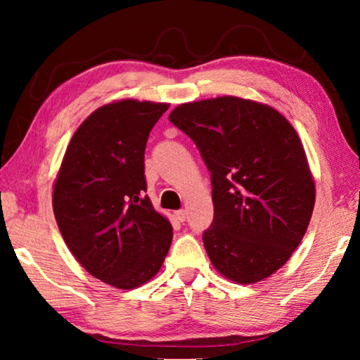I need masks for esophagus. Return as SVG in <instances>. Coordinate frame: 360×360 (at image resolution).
I'll return each mask as SVG.
<instances>
[{
  "label": "esophagus",
  "mask_w": 360,
  "mask_h": 360,
  "mask_svg": "<svg viewBox=\"0 0 360 360\" xmlns=\"http://www.w3.org/2000/svg\"><path fill=\"white\" fill-rule=\"evenodd\" d=\"M174 216H176V219H178L179 222H184L186 217H187V212L184 210H178V211L174 212Z\"/></svg>",
  "instance_id": "obj_1"
}]
</instances>
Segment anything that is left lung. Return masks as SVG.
<instances>
[{"label":"left lung","mask_w":360,"mask_h":360,"mask_svg":"<svg viewBox=\"0 0 360 360\" xmlns=\"http://www.w3.org/2000/svg\"><path fill=\"white\" fill-rule=\"evenodd\" d=\"M211 173L214 219L203 231L211 264L240 284L289 260L314 208V182L297 131L260 103L221 96L169 114Z\"/></svg>","instance_id":"left-lung-1"}]
</instances>
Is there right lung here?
I'll list each match as a JSON object with an SVG mask.
<instances>
[{"instance_id":"obj_1","label":"right lung","mask_w":360,"mask_h":360,"mask_svg":"<svg viewBox=\"0 0 360 360\" xmlns=\"http://www.w3.org/2000/svg\"><path fill=\"white\" fill-rule=\"evenodd\" d=\"M168 109L124 100L96 109L65 152L52 205L66 246L90 275L133 289L160 270L173 240L146 191L144 150Z\"/></svg>"}]
</instances>
